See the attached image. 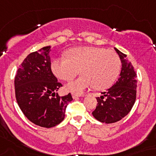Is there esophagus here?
I'll return each mask as SVG.
<instances>
[{
	"instance_id": "esophagus-1",
	"label": "esophagus",
	"mask_w": 156,
	"mask_h": 156,
	"mask_svg": "<svg viewBox=\"0 0 156 156\" xmlns=\"http://www.w3.org/2000/svg\"><path fill=\"white\" fill-rule=\"evenodd\" d=\"M83 95H81V94H76V93H73V99H77L80 96H82Z\"/></svg>"
}]
</instances>
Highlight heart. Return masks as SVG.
<instances>
[{"label":"heart","instance_id":"heart-1","mask_svg":"<svg viewBox=\"0 0 156 156\" xmlns=\"http://www.w3.org/2000/svg\"><path fill=\"white\" fill-rule=\"evenodd\" d=\"M67 58L55 59L52 62V70L63 80L73 79L80 70L82 76L65 87L75 93L91 87L96 90L108 88L115 83L121 69L119 56L104 48H75L67 52Z\"/></svg>","mask_w":156,"mask_h":156}]
</instances>
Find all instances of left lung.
<instances>
[{
    "instance_id": "8db88e82",
    "label": "left lung",
    "mask_w": 156,
    "mask_h": 156,
    "mask_svg": "<svg viewBox=\"0 0 156 156\" xmlns=\"http://www.w3.org/2000/svg\"><path fill=\"white\" fill-rule=\"evenodd\" d=\"M122 63L120 76L116 83L97 97V105L92 115L97 120L105 123L119 121L132 110L136 99V72L127 55L115 48Z\"/></svg>"
}]
</instances>
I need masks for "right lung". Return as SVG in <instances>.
I'll use <instances>...</instances> for the list:
<instances>
[{
	"instance_id": "add662e5",
	"label": "right lung",
	"mask_w": 156,
	"mask_h": 156,
	"mask_svg": "<svg viewBox=\"0 0 156 156\" xmlns=\"http://www.w3.org/2000/svg\"><path fill=\"white\" fill-rule=\"evenodd\" d=\"M49 46L27 56L16 72L14 85L17 104L24 115L36 125L52 127L63 121L71 93L59 96L62 83L51 69Z\"/></svg>"
}]
</instances>
